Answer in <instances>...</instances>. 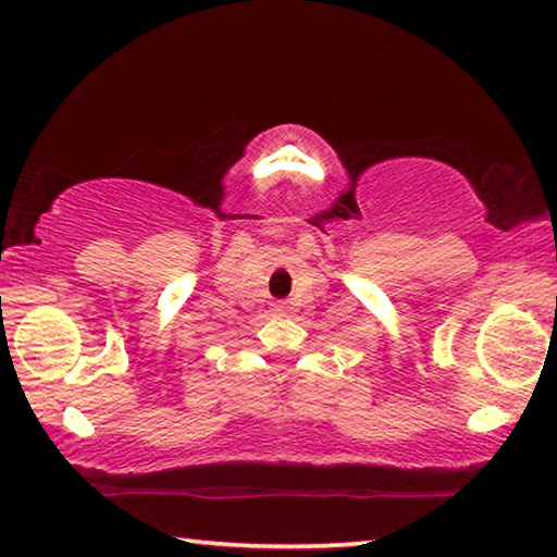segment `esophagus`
Listing matches in <instances>:
<instances>
[{"instance_id":"esophagus-1","label":"esophagus","mask_w":557,"mask_h":557,"mask_svg":"<svg viewBox=\"0 0 557 557\" xmlns=\"http://www.w3.org/2000/svg\"><path fill=\"white\" fill-rule=\"evenodd\" d=\"M272 307H275V312H277V314L285 312V307H282V305H272Z\"/></svg>"}]
</instances>
